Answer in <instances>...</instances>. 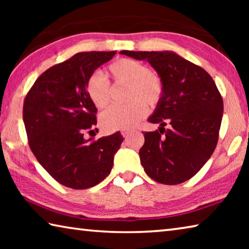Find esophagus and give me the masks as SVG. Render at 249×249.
I'll list each match as a JSON object with an SVG mask.
<instances>
[{"instance_id": "34e87169", "label": "esophagus", "mask_w": 249, "mask_h": 249, "mask_svg": "<svg viewBox=\"0 0 249 249\" xmlns=\"http://www.w3.org/2000/svg\"><path fill=\"white\" fill-rule=\"evenodd\" d=\"M121 133H122V135H123L124 137H126V136H128L130 133H132V130H130V129H123Z\"/></svg>"}]
</instances>
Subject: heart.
I'll list each match as a JSON object with an SVG mask.
<instances>
[{"instance_id": "b5f03b06", "label": "heart", "mask_w": 249, "mask_h": 249, "mask_svg": "<svg viewBox=\"0 0 249 249\" xmlns=\"http://www.w3.org/2000/svg\"><path fill=\"white\" fill-rule=\"evenodd\" d=\"M107 74L115 84H127L125 105H113L100 117L101 126L107 132L129 129L146 115L147 107L154 108L163 94V83L159 75L142 62L119 59L108 66ZM87 94L95 107L104 108L111 99V88L103 74L92 73L86 83Z\"/></svg>"}]
</instances>
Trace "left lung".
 Wrapping results in <instances>:
<instances>
[{
  "label": "left lung",
  "mask_w": 249,
  "mask_h": 249,
  "mask_svg": "<svg viewBox=\"0 0 249 249\" xmlns=\"http://www.w3.org/2000/svg\"><path fill=\"white\" fill-rule=\"evenodd\" d=\"M120 53L148 61L163 83L162 98L148 117L160 133L145 132L140 150L145 172L163 184L191 179L217 144L223 100L215 82L201 67L169 50Z\"/></svg>",
  "instance_id": "obj_1"
}]
</instances>
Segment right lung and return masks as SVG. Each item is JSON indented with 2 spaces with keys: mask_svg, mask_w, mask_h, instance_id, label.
<instances>
[{
  "mask_svg": "<svg viewBox=\"0 0 249 249\" xmlns=\"http://www.w3.org/2000/svg\"><path fill=\"white\" fill-rule=\"evenodd\" d=\"M115 53H75L46 70L25 98L29 147L44 169L68 188L88 189L107 178L124 140L120 132L98 141L83 137L86 130L93 132L98 112L87 94V80Z\"/></svg>",
  "mask_w": 249,
  "mask_h": 249,
  "instance_id": "add662e5",
  "label": "right lung"
}]
</instances>
